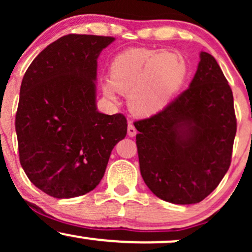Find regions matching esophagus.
Returning a JSON list of instances; mask_svg holds the SVG:
<instances>
[{
  "instance_id": "esophagus-1",
  "label": "esophagus",
  "mask_w": 252,
  "mask_h": 252,
  "mask_svg": "<svg viewBox=\"0 0 252 252\" xmlns=\"http://www.w3.org/2000/svg\"><path fill=\"white\" fill-rule=\"evenodd\" d=\"M136 134H137V130H136L134 124L129 123L128 124V135L130 136V137H134Z\"/></svg>"
}]
</instances>
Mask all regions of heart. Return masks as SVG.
<instances>
[{
	"mask_svg": "<svg viewBox=\"0 0 252 252\" xmlns=\"http://www.w3.org/2000/svg\"><path fill=\"white\" fill-rule=\"evenodd\" d=\"M187 71L186 60L178 52L130 48L112 59L110 79L104 80L102 90L110 100H117L120 91L129 92L130 110L138 116H152L180 91Z\"/></svg>",
	"mask_w": 252,
	"mask_h": 252,
	"instance_id": "obj_1",
	"label": "heart"
}]
</instances>
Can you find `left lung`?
<instances>
[{"label":"left lung","instance_id":"left-lung-1","mask_svg":"<svg viewBox=\"0 0 252 252\" xmlns=\"http://www.w3.org/2000/svg\"><path fill=\"white\" fill-rule=\"evenodd\" d=\"M134 126L148 189L176 205L204 200L226 174L237 130L232 90L215 58L200 52L189 89Z\"/></svg>","mask_w":252,"mask_h":252}]
</instances>
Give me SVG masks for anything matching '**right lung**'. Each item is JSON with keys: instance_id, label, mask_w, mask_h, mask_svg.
Returning <instances> with one entry per match:
<instances>
[{"instance_id": "right-lung-1", "label": "right lung", "mask_w": 252, "mask_h": 252, "mask_svg": "<svg viewBox=\"0 0 252 252\" xmlns=\"http://www.w3.org/2000/svg\"><path fill=\"white\" fill-rule=\"evenodd\" d=\"M111 36L68 34L26 71L15 129L20 163L39 189L58 199L96 189L110 154L126 135L122 114L97 110V59Z\"/></svg>"}]
</instances>
